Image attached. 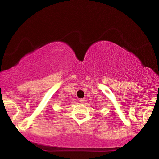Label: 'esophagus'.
Masks as SVG:
<instances>
[{"mask_svg":"<svg viewBox=\"0 0 159 159\" xmlns=\"http://www.w3.org/2000/svg\"><path fill=\"white\" fill-rule=\"evenodd\" d=\"M86 101H87V100H86V98H81V99H80V102L82 103V104L85 103V102H86Z\"/></svg>","mask_w":159,"mask_h":159,"instance_id":"esophagus-1","label":"esophagus"}]
</instances>
